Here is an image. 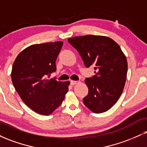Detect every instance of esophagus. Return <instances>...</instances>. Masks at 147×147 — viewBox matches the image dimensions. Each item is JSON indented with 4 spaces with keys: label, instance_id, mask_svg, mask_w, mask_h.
Listing matches in <instances>:
<instances>
[{
    "label": "esophagus",
    "instance_id": "34e87169",
    "mask_svg": "<svg viewBox=\"0 0 147 147\" xmlns=\"http://www.w3.org/2000/svg\"><path fill=\"white\" fill-rule=\"evenodd\" d=\"M79 83H80V82H79V81H70V84L72 86L75 85V84H79Z\"/></svg>",
    "mask_w": 147,
    "mask_h": 147
}]
</instances>
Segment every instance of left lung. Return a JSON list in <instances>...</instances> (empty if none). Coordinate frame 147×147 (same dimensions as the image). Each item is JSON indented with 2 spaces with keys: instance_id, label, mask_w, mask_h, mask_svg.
<instances>
[{
  "instance_id": "1",
  "label": "left lung",
  "mask_w": 147,
  "mask_h": 147,
  "mask_svg": "<svg viewBox=\"0 0 147 147\" xmlns=\"http://www.w3.org/2000/svg\"><path fill=\"white\" fill-rule=\"evenodd\" d=\"M86 68L94 67L95 75L86 78L88 94L83 102L95 113L107 111L117 102L126 80L127 60L119 45L104 36L85 35L68 38Z\"/></svg>"
}]
</instances>
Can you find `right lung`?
I'll list each match as a JSON object with an SVG mask.
<instances>
[{
	"label": "right lung",
	"instance_id": "1",
	"mask_svg": "<svg viewBox=\"0 0 147 147\" xmlns=\"http://www.w3.org/2000/svg\"><path fill=\"white\" fill-rule=\"evenodd\" d=\"M62 41L32 45L20 52L11 77L16 92L32 110L43 115L58 108L68 92L70 82L49 79L57 70L56 60Z\"/></svg>",
	"mask_w": 147,
	"mask_h": 147
}]
</instances>
